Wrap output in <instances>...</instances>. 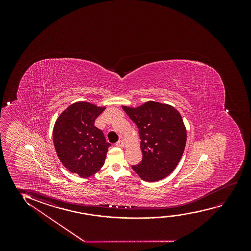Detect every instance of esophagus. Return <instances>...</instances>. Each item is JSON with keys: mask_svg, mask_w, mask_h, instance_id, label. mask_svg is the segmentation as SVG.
I'll use <instances>...</instances> for the list:
<instances>
[{"mask_svg": "<svg viewBox=\"0 0 251 251\" xmlns=\"http://www.w3.org/2000/svg\"><path fill=\"white\" fill-rule=\"evenodd\" d=\"M116 146H117V147H118V148H124V141H123V140H120V141H117V143H116Z\"/></svg>", "mask_w": 251, "mask_h": 251, "instance_id": "1", "label": "esophagus"}]
</instances>
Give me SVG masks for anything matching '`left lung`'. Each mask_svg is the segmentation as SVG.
I'll list each match as a JSON object with an SVG mask.
<instances>
[{
    "label": "left lung",
    "mask_w": 251,
    "mask_h": 251,
    "mask_svg": "<svg viewBox=\"0 0 251 251\" xmlns=\"http://www.w3.org/2000/svg\"><path fill=\"white\" fill-rule=\"evenodd\" d=\"M139 128L142 160L132 168L146 182L170 175L183 154L187 130L174 107L148 101L138 107L122 106Z\"/></svg>",
    "instance_id": "8db88e82"
}]
</instances>
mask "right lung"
<instances>
[{
  "label": "right lung",
  "instance_id": "right-lung-1",
  "mask_svg": "<svg viewBox=\"0 0 251 251\" xmlns=\"http://www.w3.org/2000/svg\"><path fill=\"white\" fill-rule=\"evenodd\" d=\"M105 107L79 101L69 105L55 121L53 142L56 154L69 172L81 177L94 175L102 168L110 143L94 126Z\"/></svg>",
  "mask_w": 251,
  "mask_h": 251
}]
</instances>
